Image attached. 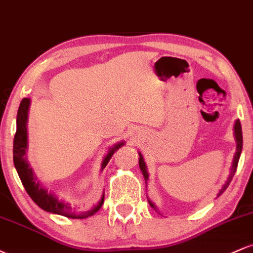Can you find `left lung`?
Wrapping results in <instances>:
<instances>
[{
	"mask_svg": "<svg viewBox=\"0 0 253 253\" xmlns=\"http://www.w3.org/2000/svg\"><path fill=\"white\" fill-rule=\"evenodd\" d=\"M234 133H236V139H237V152H236V156H234V159H233V165H232V169H231V173H229V177L227 179V182L225 183V185L222 187V189L219 191V195H221V194L227 189V187L229 185V183H231L232 178H233L234 173H236L237 171V167H238V162H239V158H240V153H242V150H243V132H242V125H240V121L237 120L236 121V125H234ZM139 167H140V170L141 172H143V175L145 177V179H149V175H147V171H146V165L144 163V158L141 157L140 155V158H139ZM151 207L156 208L155 206H153V203H151Z\"/></svg>",
	"mask_w": 253,
	"mask_h": 253,
	"instance_id": "8db88e82",
	"label": "left lung"
}]
</instances>
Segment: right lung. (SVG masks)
Wrapping results in <instances>:
<instances>
[{"label":"right lung","mask_w":253,"mask_h":253,"mask_svg":"<svg viewBox=\"0 0 253 253\" xmlns=\"http://www.w3.org/2000/svg\"><path fill=\"white\" fill-rule=\"evenodd\" d=\"M28 107H30V98H24L20 103L19 110H17L16 118V133L14 136L13 145V159L14 165H15L17 173H19L20 179L24 184L26 191L31 199L39 206L40 208L46 211H50L53 214H59V215L71 217V219H84V217L91 216L102 207L104 196L101 199L97 206H95L91 211H81L77 208L71 207L69 203L60 201L52 193H48L45 188L42 187L39 182L37 181L36 176L33 175V171L26 161V150H27V129H26V123H27V113ZM124 143H119L112 147L102 162V169L106 168L108 162L114 155L115 151L120 149Z\"/></svg>","instance_id":"obj_1"}]
</instances>
